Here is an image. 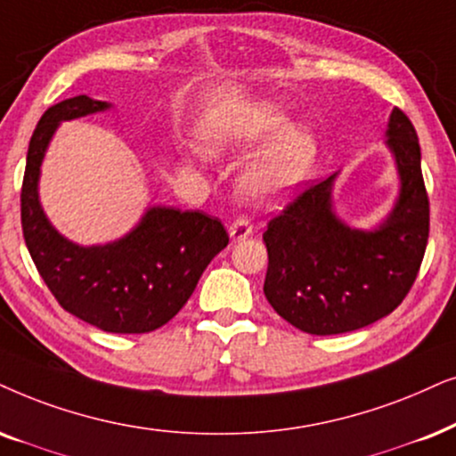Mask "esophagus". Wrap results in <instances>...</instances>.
Instances as JSON below:
<instances>
[{
    "mask_svg": "<svg viewBox=\"0 0 456 456\" xmlns=\"http://www.w3.org/2000/svg\"><path fill=\"white\" fill-rule=\"evenodd\" d=\"M251 232H253V226L247 217H236L228 228V234L232 240H245L247 236H251Z\"/></svg>",
    "mask_w": 456,
    "mask_h": 456,
    "instance_id": "esophagus-1",
    "label": "esophagus"
}]
</instances>
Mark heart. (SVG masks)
I'll return each mask as SVG.
<instances>
[{
	"label": "heart",
	"instance_id": "obj_1",
	"mask_svg": "<svg viewBox=\"0 0 456 456\" xmlns=\"http://www.w3.org/2000/svg\"><path fill=\"white\" fill-rule=\"evenodd\" d=\"M211 159L236 157L265 144L240 174V191L257 205L276 203L314 169L318 140L305 126H289L287 112L265 100H242L211 109L199 126Z\"/></svg>",
	"mask_w": 456,
	"mask_h": 456
}]
</instances>
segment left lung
I'll return each instance as SVG.
<instances>
[{"mask_svg":"<svg viewBox=\"0 0 456 456\" xmlns=\"http://www.w3.org/2000/svg\"><path fill=\"white\" fill-rule=\"evenodd\" d=\"M386 146L398 171V197L375 228L337 216L339 174L299 194L264 232V293L276 314L310 335H339L392 314L417 279L429 236L421 146L400 109L389 115Z\"/></svg>","mask_w":456,"mask_h":456,"instance_id":"8db88e82","label":"left lung"}]
</instances>
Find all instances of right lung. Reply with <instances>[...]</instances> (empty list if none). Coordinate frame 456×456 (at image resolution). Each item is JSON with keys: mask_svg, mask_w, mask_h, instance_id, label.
Masks as SVG:
<instances>
[{"mask_svg": "<svg viewBox=\"0 0 456 456\" xmlns=\"http://www.w3.org/2000/svg\"><path fill=\"white\" fill-rule=\"evenodd\" d=\"M112 109L75 96L50 106L28 142L20 217L27 249L64 310L106 333H151L184 307L207 265L228 245L217 217L152 205L121 239L79 245L58 232L39 200L47 146L62 121Z\"/></svg>", "mask_w": 456, "mask_h": 456, "instance_id": "add662e5", "label": "right lung"}]
</instances>
